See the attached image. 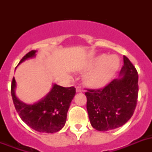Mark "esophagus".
Returning a JSON list of instances; mask_svg holds the SVG:
<instances>
[{
	"instance_id": "1",
	"label": "esophagus",
	"mask_w": 152,
	"mask_h": 152,
	"mask_svg": "<svg viewBox=\"0 0 152 152\" xmlns=\"http://www.w3.org/2000/svg\"><path fill=\"white\" fill-rule=\"evenodd\" d=\"M76 92L77 93H80L82 92V88H80V87H76Z\"/></svg>"
}]
</instances>
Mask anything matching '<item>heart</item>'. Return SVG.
Masks as SVG:
<instances>
[{
	"mask_svg": "<svg viewBox=\"0 0 152 152\" xmlns=\"http://www.w3.org/2000/svg\"><path fill=\"white\" fill-rule=\"evenodd\" d=\"M119 67L120 59L116 55H98L86 65V70H91L85 76L86 83L92 88L102 87L113 78Z\"/></svg>",
	"mask_w": 152,
	"mask_h": 152,
	"instance_id": "1",
	"label": "heart"
}]
</instances>
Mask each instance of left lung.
I'll use <instances>...</instances> for the list:
<instances>
[{"label":"left lung","instance_id":"obj_1","mask_svg":"<svg viewBox=\"0 0 152 152\" xmlns=\"http://www.w3.org/2000/svg\"><path fill=\"white\" fill-rule=\"evenodd\" d=\"M87 110L91 125L98 131H109L125 125L134 113L138 97V73L128 57L119 77L103 89L89 90Z\"/></svg>","mask_w":152,"mask_h":152}]
</instances>
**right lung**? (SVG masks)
<instances>
[{"label": "right lung", "mask_w": 152, "mask_h": 152, "mask_svg": "<svg viewBox=\"0 0 152 152\" xmlns=\"http://www.w3.org/2000/svg\"><path fill=\"white\" fill-rule=\"evenodd\" d=\"M37 50L25 55L19 64L36 57ZM16 82L13 78L11 94L15 110L28 126L39 132L54 133L61 129L66 122L67 113L76 95L74 87L64 88L53 83L48 94L34 103H25L15 95Z\"/></svg>", "instance_id": "obj_1"}]
</instances>
